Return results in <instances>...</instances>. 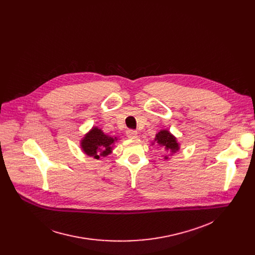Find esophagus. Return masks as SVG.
Masks as SVG:
<instances>
[{"instance_id": "obj_1", "label": "esophagus", "mask_w": 255, "mask_h": 255, "mask_svg": "<svg viewBox=\"0 0 255 255\" xmlns=\"http://www.w3.org/2000/svg\"><path fill=\"white\" fill-rule=\"evenodd\" d=\"M127 135H128V138H131V139L136 138L137 137V131L134 130V129H128L127 131Z\"/></svg>"}]
</instances>
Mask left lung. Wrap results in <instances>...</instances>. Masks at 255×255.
<instances>
[{"label":"left lung","mask_w":255,"mask_h":255,"mask_svg":"<svg viewBox=\"0 0 255 255\" xmlns=\"http://www.w3.org/2000/svg\"><path fill=\"white\" fill-rule=\"evenodd\" d=\"M155 140L160 144L164 146L167 150L171 152H176L179 149V144L176 141V138L168 131V130H161L158 134H156ZM167 159V157H165Z\"/></svg>","instance_id":"8db88e82"}]
</instances>
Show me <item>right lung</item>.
I'll list each match as a JSON object with an SVG mask.
<instances>
[{
  "mask_svg": "<svg viewBox=\"0 0 255 255\" xmlns=\"http://www.w3.org/2000/svg\"><path fill=\"white\" fill-rule=\"evenodd\" d=\"M116 137L113 138L104 134V132L94 128L92 130L82 139L81 146L83 151L88 155L96 159H99L100 156L106 157L112 151V144L115 142Z\"/></svg>",
  "mask_w": 255,
  "mask_h": 255,
  "instance_id": "obj_1",
  "label": "right lung"
}]
</instances>
